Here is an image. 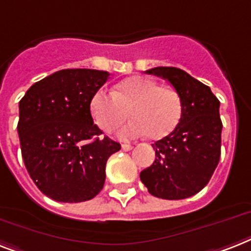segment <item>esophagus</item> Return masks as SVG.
<instances>
[{"label": "esophagus", "instance_id": "34e87169", "mask_svg": "<svg viewBox=\"0 0 251 251\" xmlns=\"http://www.w3.org/2000/svg\"><path fill=\"white\" fill-rule=\"evenodd\" d=\"M121 147H122V150L126 151V152H127V151H131V150H132V146H131V144L125 143V144H122Z\"/></svg>", "mask_w": 251, "mask_h": 251}]
</instances>
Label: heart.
<instances>
[{"mask_svg": "<svg viewBox=\"0 0 251 251\" xmlns=\"http://www.w3.org/2000/svg\"><path fill=\"white\" fill-rule=\"evenodd\" d=\"M89 107L95 124L107 132L117 129L129 111L134 120L120 130L122 139H162L174 131L183 113L182 98L174 87L144 76L124 79L113 91L99 89Z\"/></svg>", "mask_w": 251, "mask_h": 251, "instance_id": "heart-1", "label": "heart"}]
</instances>
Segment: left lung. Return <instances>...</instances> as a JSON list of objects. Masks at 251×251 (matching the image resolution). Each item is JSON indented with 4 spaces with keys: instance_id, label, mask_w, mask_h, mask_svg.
<instances>
[{
    "instance_id": "1",
    "label": "left lung",
    "mask_w": 251,
    "mask_h": 251,
    "mask_svg": "<svg viewBox=\"0 0 251 251\" xmlns=\"http://www.w3.org/2000/svg\"><path fill=\"white\" fill-rule=\"evenodd\" d=\"M147 73L172 83L182 98L183 113L174 131L152 144L156 158L140 173V180L152 196L187 199L209 183L219 162L221 103L210 87L182 69L156 67Z\"/></svg>"
}]
</instances>
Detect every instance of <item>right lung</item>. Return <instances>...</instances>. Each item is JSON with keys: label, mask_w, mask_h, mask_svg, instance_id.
<instances>
[{"label": "right lung", "mask_w": 251, "mask_h": 251, "mask_svg": "<svg viewBox=\"0 0 251 251\" xmlns=\"http://www.w3.org/2000/svg\"><path fill=\"white\" fill-rule=\"evenodd\" d=\"M109 77L97 69H62L33 83L19 101L20 148L28 174L41 192L59 202L97 196L105 164L121 150L100 138L90 99Z\"/></svg>", "instance_id": "1"}]
</instances>
